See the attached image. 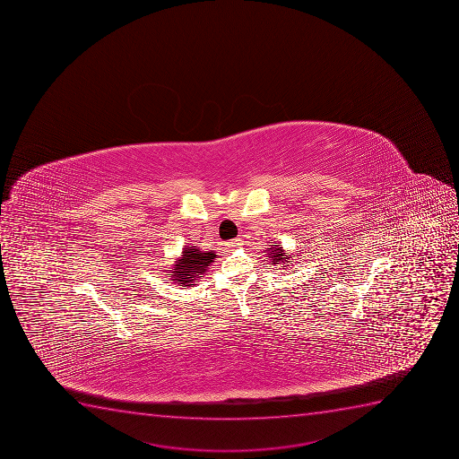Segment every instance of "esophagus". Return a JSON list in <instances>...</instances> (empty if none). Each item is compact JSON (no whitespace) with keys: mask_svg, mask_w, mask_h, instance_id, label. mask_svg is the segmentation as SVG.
I'll return each instance as SVG.
<instances>
[{"mask_svg":"<svg viewBox=\"0 0 459 459\" xmlns=\"http://www.w3.org/2000/svg\"><path fill=\"white\" fill-rule=\"evenodd\" d=\"M241 246V239H233V241L227 242L226 248L227 250H232L235 247Z\"/></svg>","mask_w":459,"mask_h":459,"instance_id":"1","label":"esophagus"}]
</instances>
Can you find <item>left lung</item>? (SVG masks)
Wrapping results in <instances>:
<instances>
[{
  "label": "left lung",
  "mask_w": 459,
  "mask_h": 459,
  "mask_svg": "<svg viewBox=\"0 0 459 459\" xmlns=\"http://www.w3.org/2000/svg\"><path fill=\"white\" fill-rule=\"evenodd\" d=\"M266 251H268V257L273 264H289V260L291 259V255L284 253L282 247L280 246L271 247V248H268ZM287 266H289V264H287Z\"/></svg>",
  "instance_id": "8db88e82"
}]
</instances>
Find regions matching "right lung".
<instances>
[{
	"mask_svg": "<svg viewBox=\"0 0 459 459\" xmlns=\"http://www.w3.org/2000/svg\"><path fill=\"white\" fill-rule=\"evenodd\" d=\"M215 257L217 255L213 251H202L195 246L186 247L169 275H172V281L178 282V286H195V282L208 271Z\"/></svg>",
	"mask_w": 459,
	"mask_h": 459,
	"instance_id": "right-lung-1",
	"label": "right lung"
}]
</instances>
